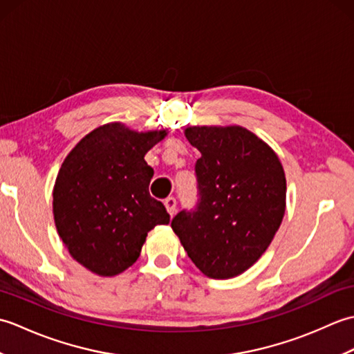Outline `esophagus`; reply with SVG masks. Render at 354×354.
<instances>
[{
    "label": "esophagus",
    "instance_id": "obj_1",
    "mask_svg": "<svg viewBox=\"0 0 354 354\" xmlns=\"http://www.w3.org/2000/svg\"><path fill=\"white\" fill-rule=\"evenodd\" d=\"M164 205H165V208H167V212H169L170 216H173V214L176 213V199L173 198V196L165 199L164 201Z\"/></svg>",
    "mask_w": 354,
    "mask_h": 354
}]
</instances>
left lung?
<instances>
[{
    "instance_id": "obj_1",
    "label": "left lung",
    "mask_w": 354,
    "mask_h": 354,
    "mask_svg": "<svg viewBox=\"0 0 354 354\" xmlns=\"http://www.w3.org/2000/svg\"><path fill=\"white\" fill-rule=\"evenodd\" d=\"M196 208L183 209L171 230L202 274L237 277L268 250L286 209V176L277 153L242 126H192Z\"/></svg>"
}]
</instances>
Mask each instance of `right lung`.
Wrapping results in <instances>:
<instances>
[{
	"label": "right lung",
	"instance_id": "right-lung-1",
	"mask_svg": "<svg viewBox=\"0 0 354 354\" xmlns=\"http://www.w3.org/2000/svg\"><path fill=\"white\" fill-rule=\"evenodd\" d=\"M165 135L103 124L62 162L53 190L55 223L71 257L91 272H123L140 257L147 232L170 222L162 202L150 196L153 169L145 161Z\"/></svg>",
	"mask_w": 354,
	"mask_h": 354
}]
</instances>
